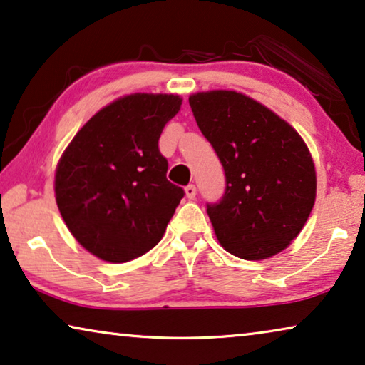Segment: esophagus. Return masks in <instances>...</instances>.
Listing matches in <instances>:
<instances>
[{
    "mask_svg": "<svg viewBox=\"0 0 365 365\" xmlns=\"http://www.w3.org/2000/svg\"><path fill=\"white\" fill-rule=\"evenodd\" d=\"M185 193H187V198L195 200V197H197V187H195V185H188V187L185 188Z\"/></svg>",
    "mask_w": 365,
    "mask_h": 365,
    "instance_id": "34e87169",
    "label": "esophagus"
}]
</instances>
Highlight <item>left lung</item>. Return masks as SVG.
<instances>
[{
	"mask_svg": "<svg viewBox=\"0 0 365 365\" xmlns=\"http://www.w3.org/2000/svg\"><path fill=\"white\" fill-rule=\"evenodd\" d=\"M188 101L225 168V195L206 205L217 241L246 260L284 251L300 235L317 198L307 144L274 111L237 91H201Z\"/></svg>",
	"mask_w": 365,
	"mask_h": 365,
	"instance_id": "obj_1",
	"label": "left lung"
}]
</instances>
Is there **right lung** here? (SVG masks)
<instances>
[{
  "label": "right lung",
  "mask_w": 365,
  "mask_h": 365,
  "mask_svg": "<svg viewBox=\"0 0 365 365\" xmlns=\"http://www.w3.org/2000/svg\"><path fill=\"white\" fill-rule=\"evenodd\" d=\"M178 95L134 93L98 111L58 160L56 201L73 237L101 260L121 264L164 236L183 198L159 150Z\"/></svg>",
  "instance_id": "1"
}]
</instances>
